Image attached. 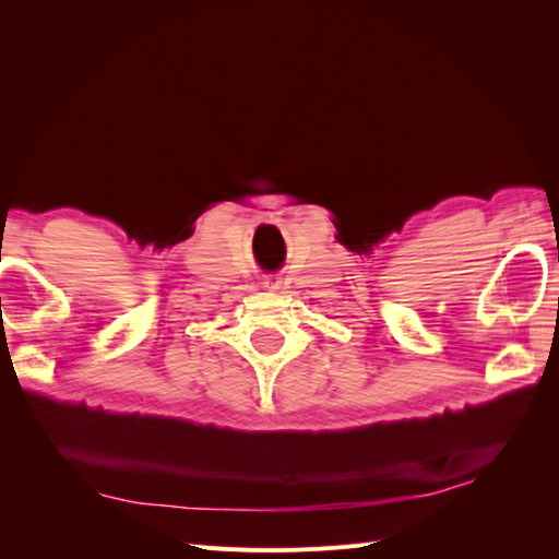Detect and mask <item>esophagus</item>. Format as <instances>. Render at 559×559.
<instances>
[{
    "label": "esophagus",
    "instance_id": "esophagus-1",
    "mask_svg": "<svg viewBox=\"0 0 559 559\" xmlns=\"http://www.w3.org/2000/svg\"><path fill=\"white\" fill-rule=\"evenodd\" d=\"M263 284H265V289H280L282 280H280L277 275H267V277L263 280Z\"/></svg>",
    "mask_w": 559,
    "mask_h": 559
}]
</instances>
